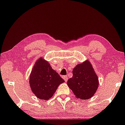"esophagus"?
Masks as SVG:
<instances>
[{"instance_id": "34e87169", "label": "esophagus", "mask_w": 125, "mask_h": 125, "mask_svg": "<svg viewBox=\"0 0 125 125\" xmlns=\"http://www.w3.org/2000/svg\"><path fill=\"white\" fill-rule=\"evenodd\" d=\"M63 78L64 81L67 82V81L68 80V77H67V76H66V75H64V76L63 77Z\"/></svg>"}]
</instances>
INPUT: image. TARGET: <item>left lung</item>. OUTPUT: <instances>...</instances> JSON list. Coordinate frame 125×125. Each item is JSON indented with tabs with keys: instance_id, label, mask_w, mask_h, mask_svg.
I'll return each mask as SVG.
<instances>
[{
	"instance_id": "left-lung-1",
	"label": "left lung",
	"mask_w": 125,
	"mask_h": 125,
	"mask_svg": "<svg viewBox=\"0 0 125 125\" xmlns=\"http://www.w3.org/2000/svg\"><path fill=\"white\" fill-rule=\"evenodd\" d=\"M73 74L67 83L75 97L83 100L92 97L99 86V80L91 62L86 60L78 64L73 70Z\"/></svg>"
}]
</instances>
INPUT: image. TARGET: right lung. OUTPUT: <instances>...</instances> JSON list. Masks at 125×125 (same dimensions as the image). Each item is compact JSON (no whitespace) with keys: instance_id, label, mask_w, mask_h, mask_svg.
Instances as JSON below:
<instances>
[{"instance_id":"right-lung-1","label":"right lung","mask_w":125,"mask_h":125,"mask_svg":"<svg viewBox=\"0 0 125 125\" xmlns=\"http://www.w3.org/2000/svg\"><path fill=\"white\" fill-rule=\"evenodd\" d=\"M64 82L48 62L42 58L36 62L29 77L31 91L42 100H48L52 97L59 85Z\"/></svg>"}]
</instances>
